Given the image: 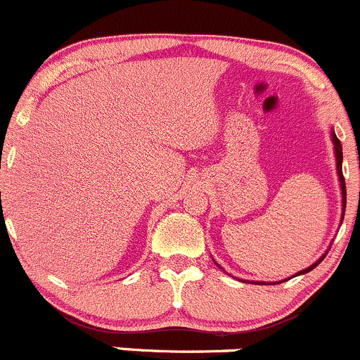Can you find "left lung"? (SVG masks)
<instances>
[{
	"label": "left lung",
	"mask_w": 360,
	"mask_h": 360,
	"mask_svg": "<svg viewBox=\"0 0 360 360\" xmlns=\"http://www.w3.org/2000/svg\"><path fill=\"white\" fill-rule=\"evenodd\" d=\"M331 139H333V143H335V154H336V169H338V179H340V187H342V205H343V213H342V218L345 217V207H347V187H345V179H343V172H342V162H343V150H342V143H340V140H338V136L335 135V131H331ZM326 255L328 253H324L322 255L321 258H319V260L314 263V265H310V266H307V269H303L302 272H298L296 274V276H302V274H307V272H310V270H314L316 269V266L319 265V263H321L322 260H324L326 258ZM218 265V263H217ZM220 266V265H218ZM221 269V266H220ZM295 276V277H296ZM255 284H266V283H255Z\"/></svg>",
	"instance_id": "1"
}]
</instances>
